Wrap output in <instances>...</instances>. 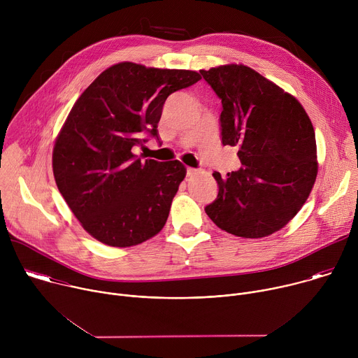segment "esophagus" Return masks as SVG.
Returning a JSON list of instances; mask_svg holds the SVG:
<instances>
[{"instance_id": "34e87169", "label": "esophagus", "mask_w": 358, "mask_h": 358, "mask_svg": "<svg viewBox=\"0 0 358 358\" xmlns=\"http://www.w3.org/2000/svg\"><path fill=\"white\" fill-rule=\"evenodd\" d=\"M196 173H198V170H195V169H191V167L187 169V176H188V177H192V176H195Z\"/></svg>"}]
</instances>
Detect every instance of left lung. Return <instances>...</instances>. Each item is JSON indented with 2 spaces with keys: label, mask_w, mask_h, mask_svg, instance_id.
<instances>
[{
  "label": "left lung",
  "mask_w": 358,
  "mask_h": 358,
  "mask_svg": "<svg viewBox=\"0 0 358 358\" xmlns=\"http://www.w3.org/2000/svg\"><path fill=\"white\" fill-rule=\"evenodd\" d=\"M221 99L224 145L241 169L214 173L217 199L206 207L221 229L264 238L283 228L308 199L317 176L313 124L299 100L245 65L199 71Z\"/></svg>",
  "instance_id": "obj_1"
}]
</instances>
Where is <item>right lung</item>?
I'll return each instance as SVG.
<instances>
[{
    "instance_id": "1",
    "label": "right lung",
    "mask_w": 358,
    "mask_h": 358,
    "mask_svg": "<svg viewBox=\"0 0 358 358\" xmlns=\"http://www.w3.org/2000/svg\"><path fill=\"white\" fill-rule=\"evenodd\" d=\"M201 79L195 71L120 62L76 100L52 152L54 177L83 229L101 243L127 248L157 235L185 177L178 162L133 155L159 137L166 99Z\"/></svg>"
}]
</instances>
